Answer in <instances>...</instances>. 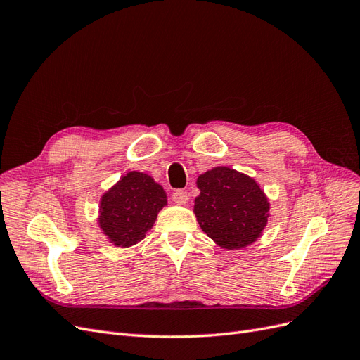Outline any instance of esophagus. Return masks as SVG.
I'll use <instances>...</instances> for the list:
<instances>
[{
    "mask_svg": "<svg viewBox=\"0 0 360 360\" xmlns=\"http://www.w3.org/2000/svg\"><path fill=\"white\" fill-rule=\"evenodd\" d=\"M172 201L176 202V204H180V205L188 204V201H189V193H188V191L179 189V191L174 192V193H172Z\"/></svg>",
    "mask_w": 360,
    "mask_h": 360,
    "instance_id": "34e87169",
    "label": "esophagus"
}]
</instances>
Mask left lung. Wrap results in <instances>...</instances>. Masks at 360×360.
<instances>
[{
	"instance_id": "8db88e82",
	"label": "left lung",
	"mask_w": 360,
	"mask_h": 360,
	"mask_svg": "<svg viewBox=\"0 0 360 360\" xmlns=\"http://www.w3.org/2000/svg\"><path fill=\"white\" fill-rule=\"evenodd\" d=\"M200 195L193 213L201 230L224 249L257 242L269 219L270 202L259 184L243 172L214 167L197 179Z\"/></svg>"
}]
</instances>
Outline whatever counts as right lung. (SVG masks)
<instances>
[{
	"instance_id": "obj_1",
	"label": "right lung",
	"mask_w": 360,
	"mask_h": 360,
	"mask_svg": "<svg viewBox=\"0 0 360 360\" xmlns=\"http://www.w3.org/2000/svg\"><path fill=\"white\" fill-rule=\"evenodd\" d=\"M167 202V192L148 174L129 171L102 195L97 222L114 246L129 248L143 240Z\"/></svg>"
}]
</instances>
